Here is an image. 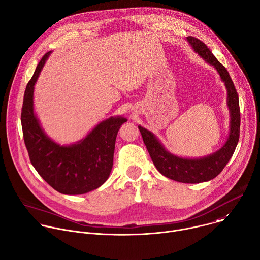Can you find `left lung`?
<instances>
[{"mask_svg": "<svg viewBox=\"0 0 260 260\" xmlns=\"http://www.w3.org/2000/svg\"><path fill=\"white\" fill-rule=\"evenodd\" d=\"M188 42L198 55L218 72L228 91V107L231 114L230 135L224 145L213 154L202 158H183L165 150L153 133L139 125L143 141L150 157L164 177L185 184H198L208 182L217 177L232 158L240 136V106L239 96L226 68L215 58L207 46L194 37H188Z\"/></svg>", "mask_w": 260, "mask_h": 260, "instance_id": "8db88e82", "label": "left lung"}]
</instances>
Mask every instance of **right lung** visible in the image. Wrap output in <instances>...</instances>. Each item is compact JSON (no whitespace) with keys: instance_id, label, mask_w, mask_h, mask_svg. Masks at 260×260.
I'll list each match as a JSON object with an SVG mask.
<instances>
[{"instance_id":"add662e5","label":"right lung","mask_w":260,"mask_h":260,"mask_svg":"<svg viewBox=\"0 0 260 260\" xmlns=\"http://www.w3.org/2000/svg\"><path fill=\"white\" fill-rule=\"evenodd\" d=\"M51 52L45 54L28 81L21 110L23 139L29 159L39 175L56 191L80 195L102 186L113 165L117 133L126 118L117 116L103 120L85 138L69 146L51 140L34 112L35 83Z\"/></svg>"}]
</instances>
